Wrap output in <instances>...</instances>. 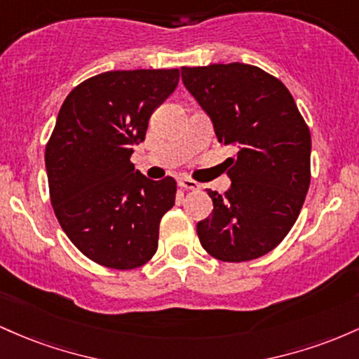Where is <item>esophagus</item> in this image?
<instances>
[{
  "label": "esophagus",
  "instance_id": "obj_1",
  "mask_svg": "<svg viewBox=\"0 0 359 359\" xmlns=\"http://www.w3.org/2000/svg\"><path fill=\"white\" fill-rule=\"evenodd\" d=\"M180 187L183 188V190H200V183H196V181H193L190 178H180Z\"/></svg>",
  "mask_w": 359,
  "mask_h": 359
}]
</instances>
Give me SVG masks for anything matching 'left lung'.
<instances>
[{
	"label": "left lung",
	"mask_w": 359,
	"mask_h": 359,
	"mask_svg": "<svg viewBox=\"0 0 359 359\" xmlns=\"http://www.w3.org/2000/svg\"><path fill=\"white\" fill-rule=\"evenodd\" d=\"M181 78L219 142L237 147L224 163L231 188L207 190L213 213L196 225L200 243L227 263L268 255L297 222L309 191V126L287 86L257 66L181 67Z\"/></svg>",
	"instance_id": "obj_1"
}]
</instances>
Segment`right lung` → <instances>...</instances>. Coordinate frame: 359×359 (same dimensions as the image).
Instances as JSON below:
<instances>
[{
	"mask_svg": "<svg viewBox=\"0 0 359 359\" xmlns=\"http://www.w3.org/2000/svg\"><path fill=\"white\" fill-rule=\"evenodd\" d=\"M178 69L108 71L72 90L46 146L50 203L88 259L111 269L144 266L176 181H152L130 163L152 111L176 90Z\"/></svg>",
	"mask_w": 359,
	"mask_h": 359,
	"instance_id": "obj_1",
	"label": "right lung"
}]
</instances>
